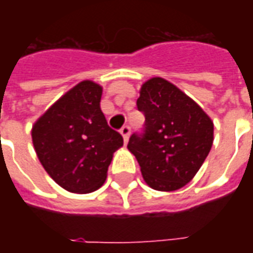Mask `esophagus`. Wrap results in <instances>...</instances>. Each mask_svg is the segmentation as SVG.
Instances as JSON below:
<instances>
[{
  "mask_svg": "<svg viewBox=\"0 0 253 253\" xmlns=\"http://www.w3.org/2000/svg\"><path fill=\"white\" fill-rule=\"evenodd\" d=\"M130 132H131V127L126 125V126H123L121 128V134L123 135V139H125V142L128 141V137H130Z\"/></svg>",
  "mask_w": 253,
  "mask_h": 253,
  "instance_id": "esophagus-1",
  "label": "esophagus"
}]
</instances>
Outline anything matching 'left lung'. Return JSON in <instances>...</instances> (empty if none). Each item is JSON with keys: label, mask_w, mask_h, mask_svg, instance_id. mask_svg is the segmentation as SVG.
<instances>
[{"label": "left lung", "mask_w": 253, "mask_h": 253, "mask_svg": "<svg viewBox=\"0 0 253 253\" xmlns=\"http://www.w3.org/2000/svg\"><path fill=\"white\" fill-rule=\"evenodd\" d=\"M137 107L145 125L130 137L127 148L153 190H179L196 175L211 149V119L180 89L160 77L143 84Z\"/></svg>", "instance_id": "obj_1"}]
</instances>
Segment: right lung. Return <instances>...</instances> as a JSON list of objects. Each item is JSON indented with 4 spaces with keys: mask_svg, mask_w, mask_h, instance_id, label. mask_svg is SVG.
Masks as SVG:
<instances>
[{
    "mask_svg": "<svg viewBox=\"0 0 253 253\" xmlns=\"http://www.w3.org/2000/svg\"><path fill=\"white\" fill-rule=\"evenodd\" d=\"M101 86L83 81L63 94L32 127L43 168L65 190L88 194L103 186L123 137L100 110Z\"/></svg>",
    "mask_w": 253,
    "mask_h": 253,
    "instance_id": "add662e5",
    "label": "right lung"
}]
</instances>
